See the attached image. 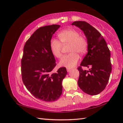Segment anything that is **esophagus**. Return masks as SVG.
Returning a JSON list of instances; mask_svg holds the SVG:
<instances>
[{"instance_id": "34e87169", "label": "esophagus", "mask_w": 123, "mask_h": 123, "mask_svg": "<svg viewBox=\"0 0 123 123\" xmlns=\"http://www.w3.org/2000/svg\"><path fill=\"white\" fill-rule=\"evenodd\" d=\"M71 70V69H70V68H67V70L68 72H69Z\"/></svg>"}]
</instances>
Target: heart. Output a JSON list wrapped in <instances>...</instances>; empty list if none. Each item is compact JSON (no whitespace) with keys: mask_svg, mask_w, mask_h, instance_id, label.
<instances>
[{"mask_svg":"<svg viewBox=\"0 0 123 123\" xmlns=\"http://www.w3.org/2000/svg\"><path fill=\"white\" fill-rule=\"evenodd\" d=\"M58 36L60 41L56 38H52L49 42L52 54L57 58H60L62 55L63 45L70 44L69 52L71 53L62 57L60 64L61 66L68 68L76 66L80 59L78 54L83 55L87 50V40L83 36L80 35L78 31L71 28L60 32Z\"/></svg>","mask_w":123,"mask_h":123,"instance_id":"b5f03b06","label":"heart"}]
</instances>
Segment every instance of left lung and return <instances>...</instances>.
Here are the masks:
<instances>
[{
	"label": "left lung",
	"mask_w": 123,
	"mask_h": 123,
	"mask_svg": "<svg viewBox=\"0 0 123 123\" xmlns=\"http://www.w3.org/2000/svg\"><path fill=\"white\" fill-rule=\"evenodd\" d=\"M72 25L83 31L88 41V53L78 68L79 72L78 86L88 95H98L105 89L110 77V51L101 34L89 23L76 21ZM82 66L91 69L88 71L83 70Z\"/></svg>",
	"instance_id": "1"
}]
</instances>
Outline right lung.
<instances>
[{"mask_svg": "<svg viewBox=\"0 0 123 123\" xmlns=\"http://www.w3.org/2000/svg\"><path fill=\"white\" fill-rule=\"evenodd\" d=\"M59 25H48L36 30L28 39L23 49L21 74L27 89L36 98L46 102L58 99L62 92V80L67 71L61 67L56 72V63L51 51L49 42Z\"/></svg>", "mask_w": 123, "mask_h": 123, "instance_id": "add662e5", "label": "right lung"}]
</instances>
